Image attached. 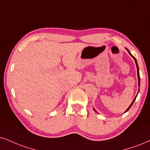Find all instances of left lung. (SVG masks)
I'll return each instance as SVG.
<instances>
[{"label":"left lung","mask_w":150,"mask_h":150,"mask_svg":"<svg viewBox=\"0 0 150 150\" xmlns=\"http://www.w3.org/2000/svg\"><path fill=\"white\" fill-rule=\"evenodd\" d=\"M126 50L128 51L129 54H130V55H131V57H132V58H133V59H134V61H135V63H136V68H137V75H138V87H139V88H140V83H141V81H140V74H139V69H138V63H137V60H136V59L135 57H134L133 55H132V54H131V52H129V50H128V49H127V48H126ZM139 88H138V92H139ZM138 93H137V95H136V97H135V98H134V99L133 100V101H132V103H131V105H129V107L127 108V110H126V111H125V112H124V113H126V112H127V111H129V109H130V108H131V107H132V105H133L134 102V101H135V100H136V97H137V96H138ZM93 110H94V111H96V112H97V111H96V109H94V108H93ZM97 113H98V112H97Z\"/></svg>","instance_id":"1"}]
</instances>
